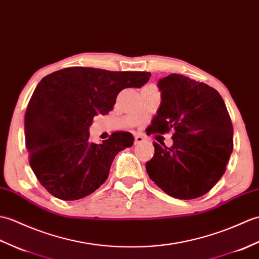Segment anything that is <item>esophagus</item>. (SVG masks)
I'll use <instances>...</instances> for the list:
<instances>
[{"mask_svg": "<svg viewBox=\"0 0 259 259\" xmlns=\"http://www.w3.org/2000/svg\"><path fill=\"white\" fill-rule=\"evenodd\" d=\"M144 141H145V137L143 135L139 134L135 136V144H141V143H143Z\"/></svg>", "mask_w": 259, "mask_h": 259, "instance_id": "34e87169", "label": "esophagus"}]
</instances>
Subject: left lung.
Segmentation results:
<instances>
[{
	"label": "left lung",
	"instance_id": "1",
	"mask_svg": "<svg viewBox=\"0 0 259 259\" xmlns=\"http://www.w3.org/2000/svg\"><path fill=\"white\" fill-rule=\"evenodd\" d=\"M162 102L148 134L173 131V145L154 143L149 178L169 196L194 199L221 180L233 152V124L220 93L180 74L158 81Z\"/></svg>",
	"mask_w": 259,
	"mask_h": 259
}]
</instances>
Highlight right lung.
<instances>
[{"instance_id":"right-lung-1","label":"right lung","mask_w":259,"mask_h":259,"mask_svg":"<svg viewBox=\"0 0 259 259\" xmlns=\"http://www.w3.org/2000/svg\"><path fill=\"white\" fill-rule=\"evenodd\" d=\"M149 72H111L67 67L41 79L25 113V143L38 182L53 196L76 200L94 193L117 153L131 147L128 132H115L95 144L89 128L97 114L113 110L124 89H140Z\"/></svg>"}]
</instances>
